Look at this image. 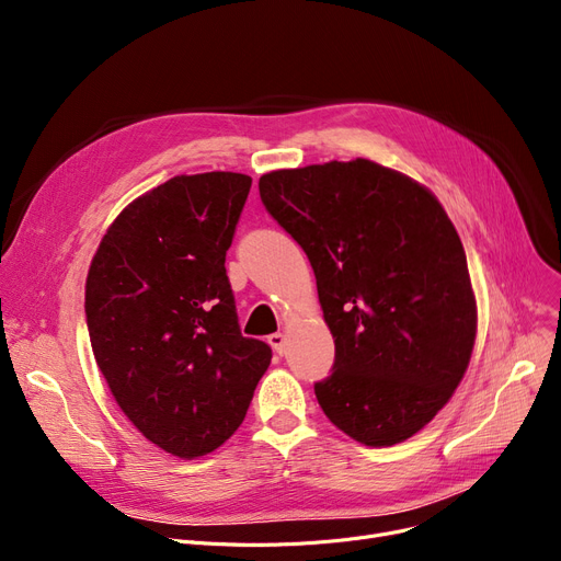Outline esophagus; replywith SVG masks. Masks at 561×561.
<instances>
[{
	"label": "esophagus",
	"mask_w": 561,
	"mask_h": 561,
	"mask_svg": "<svg viewBox=\"0 0 561 561\" xmlns=\"http://www.w3.org/2000/svg\"><path fill=\"white\" fill-rule=\"evenodd\" d=\"M268 343H271V347L275 350V355H284V352H286V336L282 334V332H275V334H271L268 336Z\"/></svg>",
	"instance_id": "34e87169"
}]
</instances>
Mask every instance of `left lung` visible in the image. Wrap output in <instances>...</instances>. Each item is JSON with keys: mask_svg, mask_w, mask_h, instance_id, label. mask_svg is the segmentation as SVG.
Masks as SVG:
<instances>
[{"mask_svg": "<svg viewBox=\"0 0 561 561\" xmlns=\"http://www.w3.org/2000/svg\"><path fill=\"white\" fill-rule=\"evenodd\" d=\"M259 193L307 252L334 336L318 404L364 446L402 444L473 355L478 305L453 220L430 188L368 159L265 172Z\"/></svg>", "mask_w": 561, "mask_h": 561, "instance_id": "8db88e82", "label": "left lung"}]
</instances>
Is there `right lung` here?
Segmentation results:
<instances>
[{
	"label": "right lung",
	"instance_id": "right-lung-1",
	"mask_svg": "<svg viewBox=\"0 0 561 561\" xmlns=\"http://www.w3.org/2000/svg\"><path fill=\"white\" fill-rule=\"evenodd\" d=\"M252 176L176 174L129 202L85 277V318L108 391L161 450L195 459L243 423L273 352L245 339L225 254Z\"/></svg>",
	"mask_w": 561,
	"mask_h": 561
}]
</instances>
